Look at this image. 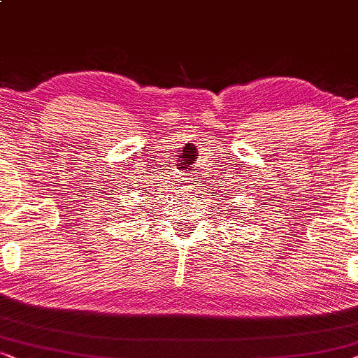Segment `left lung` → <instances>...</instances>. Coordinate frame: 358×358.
Returning <instances> with one entry per match:
<instances>
[{"instance_id": "obj_1", "label": "left lung", "mask_w": 358, "mask_h": 358, "mask_svg": "<svg viewBox=\"0 0 358 358\" xmlns=\"http://www.w3.org/2000/svg\"><path fill=\"white\" fill-rule=\"evenodd\" d=\"M229 210H231V209H229Z\"/></svg>"}]
</instances>
